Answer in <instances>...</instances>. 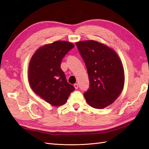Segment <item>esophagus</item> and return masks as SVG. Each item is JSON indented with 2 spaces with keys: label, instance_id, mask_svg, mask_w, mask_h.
Listing matches in <instances>:
<instances>
[{
  "label": "esophagus",
  "instance_id": "34e87169",
  "mask_svg": "<svg viewBox=\"0 0 149 149\" xmlns=\"http://www.w3.org/2000/svg\"><path fill=\"white\" fill-rule=\"evenodd\" d=\"M74 86L75 87V89H78V88H79V85H78V84H74Z\"/></svg>",
  "mask_w": 149,
  "mask_h": 149
}]
</instances>
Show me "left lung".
<instances>
[{
  "instance_id": "left-lung-1",
  "label": "left lung",
  "mask_w": 149,
  "mask_h": 149,
  "mask_svg": "<svg viewBox=\"0 0 149 149\" xmlns=\"http://www.w3.org/2000/svg\"><path fill=\"white\" fill-rule=\"evenodd\" d=\"M76 46L86 66L90 87L84 92L87 103L96 109L111 104L124 85V72L117 54L94 40L77 42Z\"/></svg>"
}]
</instances>
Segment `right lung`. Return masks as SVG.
I'll return each mask as SVG.
<instances>
[{
  "instance_id": "1",
  "label": "right lung",
  "mask_w": 149,
  "mask_h": 149,
  "mask_svg": "<svg viewBox=\"0 0 149 149\" xmlns=\"http://www.w3.org/2000/svg\"><path fill=\"white\" fill-rule=\"evenodd\" d=\"M74 47L72 43L56 41L40 47L30 61L28 77L31 88L52 106L64 104L75 90L61 68L63 58Z\"/></svg>"
}]
</instances>
